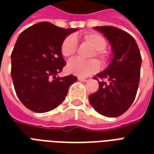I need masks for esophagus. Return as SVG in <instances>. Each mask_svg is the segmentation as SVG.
Returning <instances> with one entry per match:
<instances>
[{
  "label": "esophagus",
  "instance_id": "34e87169",
  "mask_svg": "<svg viewBox=\"0 0 154 154\" xmlns=\"http://www.w3.org/2000/svg\"><path fill=\"white\" fill-rule=\"evenodd\" d=\"M78 79L79 80V81H82V82H87L90 79V78H88V77H78Z\"/></svg>",
  "mask_w": 154,
  "mask_h": 154
}]
</instances>
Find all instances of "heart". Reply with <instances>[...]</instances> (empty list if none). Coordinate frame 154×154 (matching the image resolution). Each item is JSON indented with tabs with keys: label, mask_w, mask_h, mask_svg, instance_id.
<instances>
[{
	"label": "heart",
	"mask_w": 154,
	"mask_h": 154,
	"mask_svg": "<svg viewBox=\"0 0 154 154\" xmlns=\"http://www.w3.org/2000/svg\"><path fill=\"white\" fill-rule=\"evenodd\" d=\"M85 42L95 49L92 56H97L101 62L105 63L108 59V54L105 50L107 43L106 39L97 33H90L84 36ZM77 41L75 38L70 35L66 38L62 45V54L65 57H70L76 53ZM100 69V63L97 60L92 59L89 61L74 58L67 64L68 71L73 75L79 77H86L97 72Z\"/></svg>",
	"instance_id": "obj_1"
}]
</instances>
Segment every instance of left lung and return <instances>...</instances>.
<instances>
[{
    "instance_id": "1",
    "label": "left lung",
    "mask_w": 154,
    "mask_h": 154,
    "mask_svg": "<svg viewBox=\"0 0 154 154\" xmlns=\"http://www.w3.org/2000/svg\"><path fill=\"white\" fill-rule=\"evenodd\" d=\"M110 44L113 58L108 67L93 79L99 82L98 91L88 97L90 104L101 115L114 118L128 110L135 100L140 76L141 56L136 40L125 31L112 26H95Z\"/></svg>"
}]
</instances>
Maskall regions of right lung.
Returning a JSON list of instances; mask_svg holds the SVG:
<instances>
[{
  "mask_svg": "<svg viewBox=\"0 0 154 154\" xmlns=\"http://www.w3.org/2000/svg\"><path fill=\"white\" fill-rule=\"evenodd\" d=\"M78 29H65L48 22L26 28L11 54V77L21 102L32 111L45 113L59 106L77 77H59L66 66L64 40Z\"/></svg>",
  "mask_w": 154,
  "mask_h": 154,
  "instance_id": "add662e5",
  "label": "right lung"
}]
</instances>
